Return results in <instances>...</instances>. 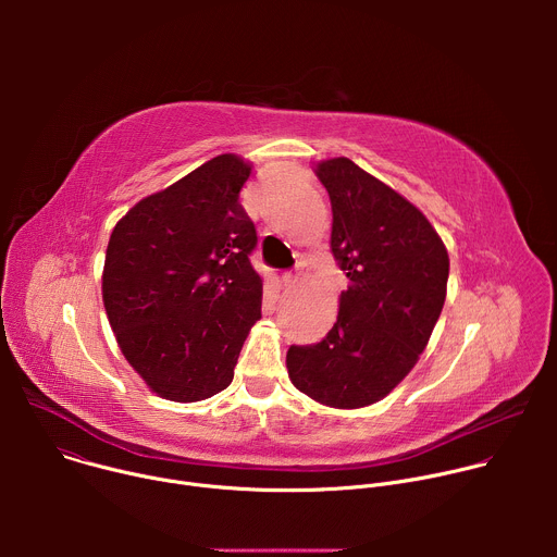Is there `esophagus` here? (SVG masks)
I'll return each mask as SVG.
<instances>
[{"label": "esophagus", "mask_w": 557, "mask_h": 557, "mask_svg": "<svg viewBox=\"0 0 557 557\" xmlns=\"http://www.w3.org/2000/svg\"><path fill=\"white\" fill-rule=\"evenodd\" d=\"M282 282H284L286 286H293V284L297 282V273H284V275H282Z\"/></svg>", "instance_id": "esophagus-1"}]
</instances>
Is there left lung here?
Segmentation results:
<instances>
[{
    "instance_id": "left-lung-1",
    "label": "left lung",
    "mask_w": 557,
    "mask_h": 557,
    "mask_svg": "<svg viewBox=\"0 0 557 557\" xmlns=\"http://www.w3.org/2000/svg\"><path fill=\"white\" fill-rule=\"evenodd\" d=\"M331 196V251L346 277L337 322L286 368L310 399L339 410L381 401L419 361L447 295L449 258L430 220L350 158L317 163Z\"/></svg>"
}]
</instances>
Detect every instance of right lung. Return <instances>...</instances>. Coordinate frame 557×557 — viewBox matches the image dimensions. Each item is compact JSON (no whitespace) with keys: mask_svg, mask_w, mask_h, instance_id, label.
Instances as JSON below:
<instances>
[{"mask_svg":"<svg viewBox=\"0 0 557 557\" xmlns=\"http://www.w3.org/2000/svg\"><path fill=\"white\" fill-rule=\"evenodd\" d=\"M251 163L220 153L136 202L114 226L103 304L129 366L151 392L194 404L224 389L262 317L253 220L240 205Z\"/></svg>","mask_w":557,"mask_h":557,"instance_id":"add662e5","label":"right lung"}]
</instances>
